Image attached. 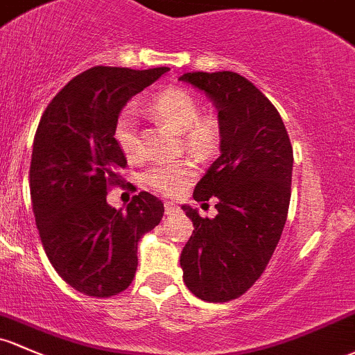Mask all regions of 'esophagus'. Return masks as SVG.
<instances>
[{"mask_svg":"<svg viewBox=\"0 0 355 355\" xmlns=\"http://www.w3.org/2000/svg\"><path fill=\"white\" fill-rule=\"evenodd\" d=\"M164 209H166V215H173V213L179 211V207L176 203H173V201H166L164 203Z\"/></svg>","mask_w":355,"mask_h":355,"instance_id":"obj_1","label":"esophagus"}]
</instances>
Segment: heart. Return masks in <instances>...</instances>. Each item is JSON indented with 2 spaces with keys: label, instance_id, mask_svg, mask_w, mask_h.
<instances>
[{
  "label": "heart",
  "instance_id": "1",
  "mask_svg": "<svg viewBox=\"0 0 355 355\" xmlns=\"http://www.w3.org/2000/svg\"><path fill=\"white\" fill-rule=\"evenodd\" d=\"M155 115L174 132H186V144L193 152L208 155L218 144V132L213 121H196L200 115L198 103L188 91L167 89L152 103ZM115 140L125 157L137 159L140 155L139 137H137V113L127 108L118 116L115 125ZM194 176V167L188 161H162L148 166L144 173V182L148 188L162 194L178 193Z\"/></svg>",
  "mask_w": 355,
  "mask_h": 355
}]
</instances>
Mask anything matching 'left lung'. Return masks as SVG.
Segmentation results:
<instances>
[{
    "label": "left lung",
    "mask_w": 355,
    "mask_h": 355,
    "mask_svg": "<svg viewBox=\"0 0 355 355\" xmlns=\"http://www.w3.org/2000/svg\"><path fill=\"white\" fill-rule=\"evenodd\" d=\"M179 81L203 91L218 112L220 155L194 188L215 198L218 215L182 209L193 235L181 252L182 279L209 303L239 298L264 272L279 242L291 198L293 147L281 115L237 72H186Z\"/></svg>",
    "instance_id": "8db88e82"
}]
</instances>
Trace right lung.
<instances>
[{
	"instance_id": "right-lung-1",
	"label": "right lung",
	"mask_w": 355,
	"mask_h": 355,
	"mask_svg": "<svg viewBox=\"0 0 355 355\" xmlns=\"http://www.w3.org/2000/svg\"><path fill=\"white\" fill-rule=\"evenodd\" d=\"M169 67H91L71 79L42 115L30 164V196L45 254L76 291L108 298L130 286L140 239L164 205L142 191L116 209L110 184L127 166L115 140L121 110Z\"/></svg>"
}]
</instances>
